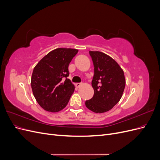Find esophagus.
<instances>
[{
	"label": "esophagus",
	"instance_id": "1",
	"mask_svg": "<svg viewBox=\"0 0 160 160\" xmlns=\"http://www.w3.org/2000/svg\"><path fill=\"white\" fill-rule=\"evenodd\" d=\"M81 85V83H75V86L77 87V88H79Z\"/></svg>",
	"mask_w": 160,
	"mask_h": 160
}]
</instances>
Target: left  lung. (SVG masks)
Returning <instances> with one entry per match:
<instances>
[{"label":"left lung","instance_id":"8db88e82","mask_svg":"<svg viewBox=\"0 0 160 160\" xmlns=\"http://www.w3.org/2000/svg\"><path fill=\"white\" fill-rule=\"evenodd\" d=\"M94 66L93 98L85 101L89 110L101 113L112 109L122 98L125 86L123 71L114 59L100 51H89Z\"/></svg>","mask_w":160,"mask_h":160}]
</instances>
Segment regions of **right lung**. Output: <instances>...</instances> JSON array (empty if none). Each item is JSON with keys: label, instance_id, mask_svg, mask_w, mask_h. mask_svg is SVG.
<instances>
[{"label": "right lung", "instance_id": "obj_1", "mask_svg": "<svg viewBox=\"0 0 160 160\" xmlns=\"http://www.w3.org/2000/svg\"><path fill=\"white\" fill-rule=\"evenodd\" d=\"M78 52L75 49L58 48L38 62L31 77V88L37 103L49 112L64 109L75 86L69 77V65Z\"/></svg>", "mask_w": 160, "mask_h": 160}]
</instances>
